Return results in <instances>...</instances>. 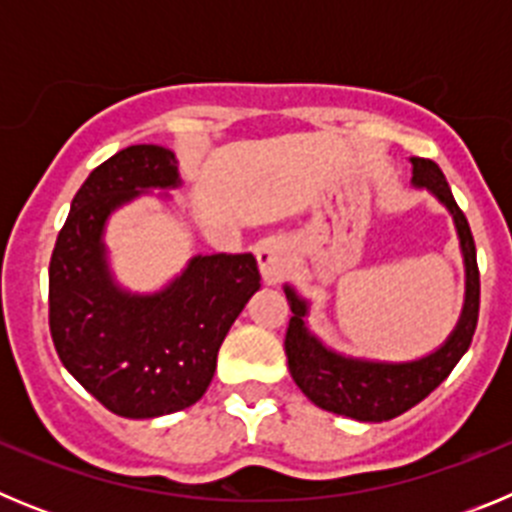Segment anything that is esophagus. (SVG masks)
Wrapping results in <instances>:
<instances>
[{"mask_svg":"<svg viewBox=\"0 0 512 512\" xmlns=\"http://www.w3.org/2000/svg\"><path fill=\"white\" fill-rule=\"evenodd\" d=\"M256 261L266 284H279L292 266V246L284 238H266L256 246Z\"/></svg>","mask_w":512,"mask_h":512,"instance_id":"esophagus-1","label":"esophagus"}]
</instances>
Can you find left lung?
<instances>
[{
	"mask_svg": "<svg viewBox=\"0 0 512 512\" xmlns=\"http://www.w3.org/2000/svg\"><path fill=\"white\" fill-rule=\"evenodd\" d=\"M410 161H413V187L428 189L454 217L461 256H464V274H467L464 307H461L459 323L443 341V346L415 361H374L343 356L325 346L315 333H310L305 323L310 305L289 284L284 287L289 310H292L287 338H284L289 374L305 392L307 400L315 402L318 408L361 420V423L392 420L431 395L438 384L449 377L461 356L467 354L479 318L477 248H474L467 217L456 205L449 182L438 164H433L431 158L418 156Z\"/></svg>",
	"mask_w": 512,
	"mask_h": 512,
	"instance_id": "obj_1",
	"label": "left lung"
}]
</instances>
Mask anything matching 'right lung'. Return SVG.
<instances>
[{
	"mask_svg": "<svg viewBox=\"0 0 512 512\" xmlns=\"http://www.w3.org/2000/svg\"><path fill=\"white\" fill-rule=\"evenodd\" d=\"M179 184L169 148H122L81 184L51 256L48 323L58 359L122 418H158L200 400L230 325L261 287L251 253L194 256L151 295L115 282L104 246L110 215Z\"/></svg>",
	"mask_w": 512,
	"mask_h": 512,
	"instance_id": "right-lung-1",
	"label": "right lung"
}]
</instances>
